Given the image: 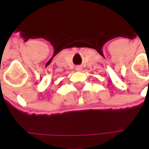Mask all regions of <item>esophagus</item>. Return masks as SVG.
<instances>
[{"mask_svg":"<svg viewBox=\"0 0 149 149\" xmlns=\"http://www.w3.org/2000/svg\"><path fill=\"white\" fill-rule=\"evenodd\" d=\"M76 70H77V71H81V70H82V67H81V66H77V68H76Z\"/></svg>","mask_w":149,"mask_h":149,"instance_id":"34e87169","label":"esophagus"}]
</instances>
